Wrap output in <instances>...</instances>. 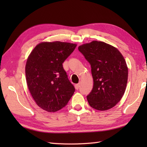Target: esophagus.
<instances>
[{
  "label": "esophagus",
  "instance_id": "esophagus-1",
  "mask_svg": "<svg viewBox=\"0 0 147 147\" xmlns=\"http://www.w3.org/2000/svg\"><path fill=\"white\" fill-rule=\"evenodd\" d=\"M74 87H75V88L76 90H78L80 88V84H75V85H74Z\"/></svg>",
  "mask_w": 147,
  "mask_h": 147
}]
</instances>
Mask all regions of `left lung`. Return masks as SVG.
<instances>
[{"mask_svg":"<svg viewBox=\"0 0 147 147\" xmlns=\"http://www.w3.org/2000/svg\"><path fill=\"white\" fill-rule=\"evenodd\" d=\"M78 50L91 65L93 86L87 96L89 105L102 111L114 107L125 92L128 77L123 55L114 46L96 40L79 46Z\"/></svg>","mask_w":147,"mask_h":147,"instance_id":"1","label":"left lung"}]
</instances>
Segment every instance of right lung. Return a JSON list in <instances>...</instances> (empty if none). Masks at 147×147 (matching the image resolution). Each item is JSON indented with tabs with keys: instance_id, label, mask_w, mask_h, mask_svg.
Listing matches in <instances>:
<instances>
[{
	"instance_id": "add662e5",
	"label": "right lung",
	"mask_w": 147,
	"mask_h": 147,
	"mask_svg": "<svg viewBox=\"0 0 147 147\" xmlns=\"http://www.w3.org/2000/svg\"><path fill=\"white\" fill-rule=\"evenodd\" d=\"M77 46L55 41L38 43L31 52L25 66L29 91L36 105L54 112L67 104L75 91L62 63Z\"/></svg>"
}]
</instances>
